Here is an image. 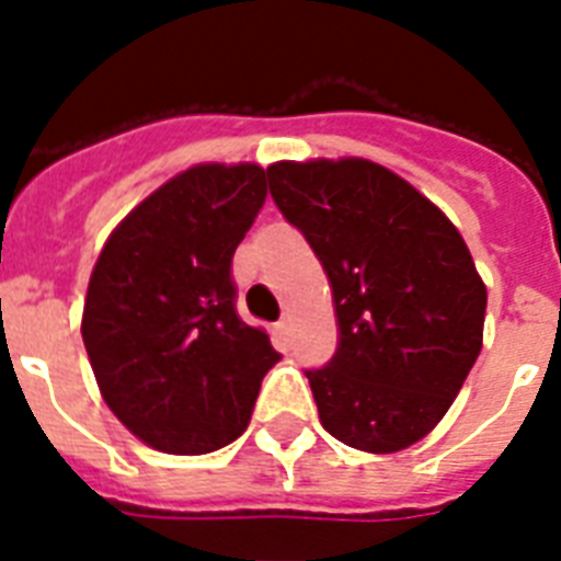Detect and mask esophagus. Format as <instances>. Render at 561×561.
Masks as SVG:
<instances>
[{
    "label": "esophagus",
    "instance_id": "1",
    "mask_svg": "<svg viewBox=\"0 0 561 561\" xmlns=\"http://www.w3.org/2000/svg\"><path fill=\"white\" fill-rule=\"evenodd\" d=\"M276 332H279V334H282V337H288V334H290V332H294V320H290V317H288V314L282 317L279 323H276Z\"/></svg>",
    "mask_w": 561,
    "mask_h": 561
}]
</instances>
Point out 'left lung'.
Segmentation results:
<instances>
[{"label": "left lung", "instance_id": "obj_1", "mask_svg": "<svg viewBox=\"0 0 561 561\" xmlns=\"http://www.w3.org/2000/svg\"><path fill=\"white\" fill-rule=\"evenodd\" d=\"M271 194L332 285L337 352L308 369L320 422L367 454L436 427L483 346L486 285L443 209L360 157L273 162Z\"/></svg>", "mask_w": 561, "mask_h": 561}]
</instances>
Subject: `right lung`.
<instances>
[{"label":"right lung","instance_id":"add662e5","mask_svg":"<svg viewBox=\"0 0 561 561\" xmlns=\"http://www.w3.org/2000/svg\"><path fill=\"white\" fill-rule=\"evenodd\" d=\"M255 162H203L148 194L92 267L81 334L107 408L145 445L209 454L244 434L271 337L236 314L232 253L267 197Z\"/></svg>","mask_w":561,"mask_h":561}]
</instances>
